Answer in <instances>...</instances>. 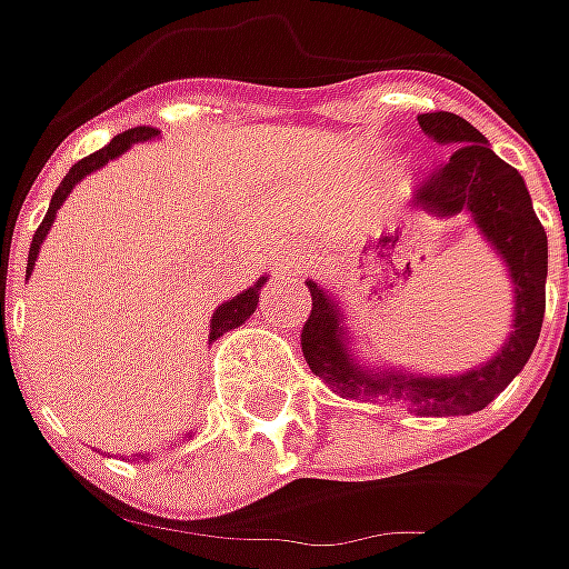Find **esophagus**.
Instances as JSON below:
<instances>
[{
	"label": "esophagus",
	"mask_w": 569,
	"mask_h": 569,
	"mask_svg": "<svg viewBox=\"0 0 569 569\" xmlns=\"http://www.w3.org/2000/svg\"><path fill=\"white\" fill-rule=\"evenodd\" d=\"M303 272H307V250H303L300 243H295L291 250L278 259L274 274H281V278H297V274H303Z\"/></svg>",
	"instance_id": "1"
}]
</instances>
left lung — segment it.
<instances>
[{
	"instance_id": "left-lung-1",
	"label": "left lung",
	"mask_w": 569,
	"mask_h": 569,
	"mask_svg": "<svg viewBox=\"0 0 569 569\" xmlns=\"http://www.w3.org/2000/svg\"><path fill=\"white\" fill-rule=\"evenodd\" d=\"M418 126L427 139L447 144L449 158L425 187L415 206L433 218L469 214L510 274L513 284V329L491 361L449 377L411 373L405 367H370L348 345L345 310L319 281L307 278L313 297L310 319L300 332L303 358L319 380L329 382L341 399L361 402H402L425 418L475 415L491 405L536 351L545 319V281H548V233L536 218L526 180L519 170L500 161L488 139L456 113H421Z\"/></svg>"
}]
</instances>
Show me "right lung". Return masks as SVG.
Segmentation results:
<instances>
[{"instance_id":"add662e5","label":"right lung","mask_w":569,"mask_h":569,"mask_svg":"<svg viewBox=\"0 0 569 569\" xmlns=\"http://www.w3.org/2000/svg\"><path fill=\"white\" fill-rule=\"evenodd\" d=\"M151 139H158V132H154V129H148V126L126 129V132H120V136H113L110 144H103L100 151H94V154H88V158H81L78 164H72V170L62 177V183H59V189L53 192V199H50L47 218L40 221V228L33 230L31 252H28V278H31L33 262H37V256H40V247H43L47 233H50V228H53L56 211H59V206H62L66 199H69V192H72V189H76L88 173H94V170H100L103 164H110V161H117L120 154H126L132 144L151 142ZM262 284H266V278H259V281H256L252 288H247L243 295H237L233 300H224V303L214 310V317H211V329H208V341L221 339L224 332L237 329V326H243V322L256 313V303H259V291H262ZM189 437H192V433H189ZM139 456H142L144 462L151 459V452H139Z\"/></svg>"}]
</instances>
